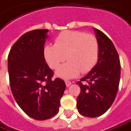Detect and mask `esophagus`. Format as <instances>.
I'll list each match as a JSON object with an SVG mask.
<instances>
[{
    "label": "esophagus",
    "instance_id": "esophagus-1",
    "mask_svg": "<svg viewBox=\"0 0 131 131\" xmlns=\"http://www.w3.org/2000/svg\"><path fill=\"white\" fill-rule=\"evenodd\" d=\"M65 83H66V85H67V87H69L70 85L72 84V83H71V82H70V81H68V80H66Z\"/></svg>",
    "mask_w": 131,
    "mask_h": 131
}]
</instances>
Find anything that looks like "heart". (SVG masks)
<instances>
[{
  "instance_id": "1",
  "label": "heart",
  "mask_w": 131,
  "mask_h": 131,
  "mask_svg": "<svg viewBox=\"0 0 131 131\" xmlns=\"http://www.w3.org/2000/svg\"><path fill=\"white\" fill-rule=\"evenodd\" d=\"M99 54V41L93 35L82 31L67 30L59 35L54 45L44 48L43 55L52 70H57L67 59L69 61L57 70L61 78L70 79L86 73L96 65Z\"/></svg>"
}]
</instances>
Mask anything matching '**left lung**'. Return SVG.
Listing matches in <instances>:
<instances>
[{"instance_id": "8db88e82", "label": "left lung", "mask_w": 131, "mask_h": 131, "mask_svg": "<svg viewBox=\"0 0 131 131\" xmlns=\"http://www.w3.org/2000/svg\"><path fill=\"white\" fill-rule=\"evenodd\" d=\"M99 44V54L96 64L81 81L77 83L80 93L77 98V108L80 114L88 117H96L110 109L119 88L120 63L118 53L111 40L99 29L94 28Z\"/></svg>"}]
</instances>
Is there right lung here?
Returning a JSON list of instances; mask_svg holds the SVG:
<instances>
[{
    "instance_id": "1",
    "label": "right lung",
    "mask_w": 131,
    "mask_h": 131,
    "mask_svg": "<svg viewBox=\"0 0 131 131\" xmlns=\"http://www.w3.org/2000/svg\"><path fill=\"white\" fill-rule=\"evenodd\" d=\"M48 32L35 29L21 35L8 57L13 96L27 115L38 120L57 115L66 88L64 80H51L53 72L46 63L43 50Z\"/></svg>"
}]
</instances>
